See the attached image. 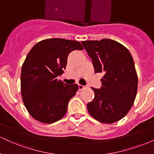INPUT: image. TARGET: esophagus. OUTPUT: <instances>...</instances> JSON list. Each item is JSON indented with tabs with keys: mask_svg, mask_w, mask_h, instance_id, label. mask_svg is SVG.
Returning <instances> with one entry per match:
<instances>
[{
	"mask_svg": "<svg viewBox=\"0 0 154 154\" xmlns=\"http://www.w3.org/2000/svg\"><path fill=\"white\" fill-rule=\"evenodd\" d=\"M85 86L82 85H78V89L79 90V91H81V90H82L83 88H85Z\"/></svg>",
	"mask_w": 154,
	"mask_h": 154,
	"instance_id": "1",
	"label": "esophagus"
}]
</instances>
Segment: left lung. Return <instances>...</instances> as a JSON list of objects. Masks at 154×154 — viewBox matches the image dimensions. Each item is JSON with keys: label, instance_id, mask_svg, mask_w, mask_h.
Masks as SVG:
<instances>
[{"label": "left lung", "instance_id": "obj_1", "mask_svg": "<svg viewBox=\"0 0 154 154\" xmlns=\"http://www.w3.org/2000/svg\"><path fill=\"white\" fill-rule=\"evenodd\" d=\"M82 45L91 58L95 73H103L100 88H91L95 97L87 104L94 119L116 122L128 114L135 99L137 76L130 51L115 40H86Z\"/></svg>", "mask_w": 154, "mask_h": 154}]
</instances>
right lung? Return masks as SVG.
<instances>
[{
    "instance_id": "right-lung-1",
    "label": "right lung",
    "mask_w": 154,
    "mask_h": 154,
    "mask_svg": "<svg viewBox=\"0 0 154 154\" xmlns=\"http://www.w3.org/2000/svg\"><path fill=\"white\" fill-rule=\"evenodd\" d=\"M82 49L77 40L51 38L39 42L29 51L22 65L21 93L26 110L35 119L51 124L66 114L78 85H66L57 77L66 69L69 53Z\"/></svg>"
}]
</instances>
